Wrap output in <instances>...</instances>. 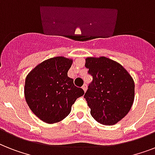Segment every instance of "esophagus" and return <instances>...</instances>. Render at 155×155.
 <instances>
[{
    "mask_svg": "<svg viewBox=\"0 0 155 155\" xmlns=\"http://www.w3.org/2000/svg\"><path fill=\"white\" fill-rule=\"evenodd\" d=\"M82 88L84 89V92H86V90H87V84H84L83 85Z\"/></svg>",
    "mask_w": 155,
    "mask_h": 155,
    "instance_id": "1",
    "label": "esophagus"
}]
</instances>
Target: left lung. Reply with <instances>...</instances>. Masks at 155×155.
Returning a JSON list of instances; mask_svg holds the SVG:
<instances>
[{"label":"left lung","mask_w":155,"mask_h":155,"mask_svg":"<svg viewBox=\"0 0 155 155\" xmlns=\"http://www.w3.org/2000/svg\"><path fill=\"white\" fill-rule=\"evenodd\" d=\"M92 76L84 98L91 115L101 124L114 125L125 117L134 99V82L120 63L106 57L87 58Z\"/></svg>","instance_id":"8db88e82"}]
</instances>
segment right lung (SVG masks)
I'll use <instances>...</instances> for the list:
<instances>
[{
    "instance_id": "add662e5",
    "label": "right lung",
    "mask_w": 155,
    "mask_h": 155,
    "mask_svg": "<svg viewBox=\"0 0 155 155\" xmlns=\"http://www.w3.org/2000/svg\"><path fill=\"white\" fill-rule=\"evenodd\" d=\"M71 63V59L61 56L49 58L34 68L25 79V101L44 122L52 124L64 119L76 99L84 94L68 76Z\"/></svg>"
}]
</instances>
